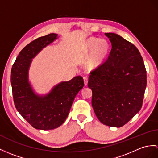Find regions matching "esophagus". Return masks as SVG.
<instances>
[{
  "label": "esophagus",
  "mask_w": 158,
  "mask_h": 158,
  "mask_svg": "<svg viewBox=\"0 0 158 158\" xmlns=\"http://www.w3.org/2000/svg\"><path fill=\"white\" fill-rule=\"evenodd\" d=\"M84 85L87 86L88 85V78L87 76L84 77Z\"/></svg>",
  "instance_id": "obj_1"
}]
</instances>
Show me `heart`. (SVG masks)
I'll use <instances>...</instances> for the list:
<instances>
[{
	"label": "heart",
	"instance_id": "heart-1",
	"mask_svg": "<svg viewBox=\"0 0 158 158\" xmlns=\"http://www.w3.org/2000/svg\"><path fill=\"white\" fill-rule=\"evenodd\" d=\"M87 51H91L88 66L91 69L98 67L107 56L109 50V45L106 40L90 37L86 42Z\"/></svg>",
	"mask_w": 158,
	"mask_h": 158
}]
</instances>
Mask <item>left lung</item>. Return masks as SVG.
Wrapping results in <instances>:
<instances>
[{"mask_svg":"<svg viewBox=\"0 0 158 158\" xmlns=\"http://www.w3.org/2000/svg\"><path fill=\"white\" fill-rule=\"evenodd\" d=\"M112 49L107 60L90 72L92 106L104 125L121 127L140 110L147 85L143 58L137 48L117 34L105 33Z\"/></svg>","mask_w":158,"mask_h":158,"instance_id":"obj_1","label":"left lung"}]
</instances>
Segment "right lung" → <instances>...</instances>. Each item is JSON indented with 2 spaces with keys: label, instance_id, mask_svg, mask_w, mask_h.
<instances>
[{
  "label": "right lung",
  "instance_id": "1",
  "mask_svg": "<svg viewBox=\"0 0 158 158\" xmlns=\"http://www.w3.org/2000/svg\"><path fill=\"white\" fill-rule=\"evenodd\" d=\"M57 38V34L50 33L31 42L19 53L11 69L10 82L15 107L37 129L51 130L62 125L75 97L84 85L82 77L78 76L70 81L57 84L45 96L33 92L28 79L31 59Z\"/></svg>",
  "mask_w": 158,
  "mask_h": 158
}]
</instances>
